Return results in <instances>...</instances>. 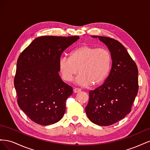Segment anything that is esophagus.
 <instances>
[{
  "label": "esophagus",
  "instance_id": "obj_1",
  "mask_svg": "<svg viewBox=\"0 0 150 150\" xmlns=\"http://www.w3.org/2000/svg\"><path fill=\"white\" fill-rule=\"evenodd\" d=\"M81 91V89H79V88H74V93H76L80 92Z\"/></svg>",
  "mask_w": 150,
  "mask_h": 150
}]
</instances>
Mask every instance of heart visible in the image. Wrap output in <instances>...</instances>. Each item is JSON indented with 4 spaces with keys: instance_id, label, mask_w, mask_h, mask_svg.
Here are the masks:
<instances>
[{
    "instance_id": "obj_1",
    "label": "heart",
    "mask_w": 150,
    "mask_h": 150,
    "mask_svg": "<svg viewBox=\"0 0 150 150\" xmlns=\"http://www.w3.org/2000/svg\"><path fill=\"white\" fill-rule=\"evenodd\" d=\"M111 64V55L106 48L82 45L71 52L69 57H62L59 69L62 79L70 82L79 72L77 83L81 86L102 83L107 77Z\"/></svg>"
}]
</instances>
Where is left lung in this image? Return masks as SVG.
I'll return each instance as SVG.
<instances>
[{"label":"left lung","instance_id":"8db88e82","mask_svg":"<svg viewBox=\"0 0 150 150\" xmlns=\"http://www.w3.org/2000/svg\"><path fill=\"white\" fill-rule=\"evenodd\" d=\"M105 44L111 52L112 66L104 83L90 91L85 108L86 115L93 123L110 126L129 113L138 91V70L126 48L117 40L95 36Z\"/></svg>","mask_w":150,"mask_h":150}]
</instances>
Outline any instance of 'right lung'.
Returning a JSON list of instances; mask_svg holds the SVG:
<instances>
[{
  "mask_svg": "<svg viewBox=\"0 0 150 150\" xmlns=\"http://www.w3.org/2000/svg\"><path fill=\"white\" fill-rule=\"evenodd\" d=\"M79 39V36H41L18 58L14 78L17 101L35 123L52 125L64 115L72 88L61 79L59 61L64 50Z\"/></svg>",
  "mask_w": 150,
  "mask_h": 150,
  "instance_id": "add662e5",
  "label": "right lung"
}]
</instances>
